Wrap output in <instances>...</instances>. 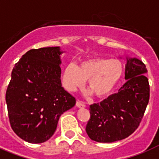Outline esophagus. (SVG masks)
<instances>
[{
	"label": "esophagus",
	"instance_id": "1",
	"mask_svg": "<svg viewBox=\"0 0 159 159\" xmlns=\"http://www.w3.org/2000/svg\"><path fill=\"white\" fill-rule=\"evenodd\" d=\"M76 105H77V107H79V108H84V107H86V105H85L84 102H82V101H79V100L77 101Z\"/></svg>",
	"mask_w": 159,
	"mask_h": 159
}]
</instances>
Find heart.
Returning a JSON list of instances; mask_svg holds the SVG:
<instances>
[{
    "instance_id": "heart-1",
    "label": "heart",
    "mask_w": 159,
    "mask_h": 159,
    "mask_svg": "<svg viewBox=\"0 0 159 159\" xmlns=\"http://www.w3.org/2000/svg\"><path fill=\"white\" fill-rule=\"evenodd\" d=\"M124 74L122 62L117 59L93 57L83 60L78 66L68 64L65 67L62 80L69 91H75L84 85L95 97L102 98L113 92Z\"/></svg>"
}]
</instances>
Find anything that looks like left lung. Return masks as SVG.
<instances>
[{
    "label": "left lung",
    "instance_id": "obj_1",
    "mask_svg": "<svg viewBox=\"0 0 159 159\" xmlns=\"http://www.w3.org/2000/svg\"><path fill=\"white\" fill-rule=\"evenodd\" d=\"M145 64L127 58L126 82L116 94L90 106L91 117L86 131L92 140L112 143L127 138L139 125L149 101V84Z\"/></svg>",
    "mask_w": 159,
    "mask_h": 159
}]
</instances>
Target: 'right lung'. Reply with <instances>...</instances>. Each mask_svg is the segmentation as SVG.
<instances>
[{
	"label": "right lung",
	"instance_id": "obj_1",
	"mask_svg": "<svg viewBox=\"0 0 159 159\" xmlns=\"http://www.w3.org/2000/svg\"><path fill=\"white\" fill-rule=\"evenodd\" d=\"M59 47L31 49L16 62L6 93L10 124L26 142L53 136L60 116L76 104L61 83Z\"/></svg>",
	"mask_w": 159,
	"mask_h": 159
}]
</instances>
